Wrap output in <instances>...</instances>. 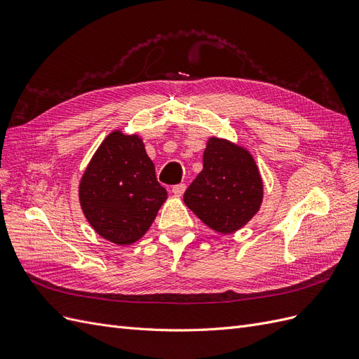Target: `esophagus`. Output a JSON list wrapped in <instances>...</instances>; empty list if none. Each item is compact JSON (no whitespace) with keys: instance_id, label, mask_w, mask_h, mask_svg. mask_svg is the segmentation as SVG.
Returning a JSON list of instances; mask_svg holds the SVG:
<instances>
[{"instance_id":"esophagus-1","label":"esophagus","mask_w":359,"mask_h":359,"mask_svg":"<svg viewBox=\"0 0 359 359\" xmlns=\"http://www.w3.org/2000/svg\"><path fill=\"white\" fill-rule=\"evenodd\" d=\"M184 191H186V184H177V186L172 187V193L175 194V196H182Z\"/></svg>"}]
</instances>
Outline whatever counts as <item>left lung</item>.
<instances>
[{"label":"left lung","instance_id":"8db88e82","mask_svg":"<svg viewBox=\"0 0 359 359\" xmlns=\"http://www.w3.org/2000/svg\"><path fill=\"white\" fill-rule=\"evenodd\" d=\"M264 182L256 161L240 145L210 137L203 169L184 193V203L220 233L241 229L259 211Z\"/></svg>","mask_w":359,"mask_h":359}]
</instances>
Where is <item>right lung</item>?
Returning <instances> with one entry per match:
<instances>
[{
	"mask_svg": "<svg viewBox=\"0 0 359 359\" xmlns=\"http://www.w3.org/2000/svg\"><path fill=\"white\" fill-rule=\"evenodd\" d=\"M166 198L142 139L119 130L106 136L79 184L86 220L104 240L118 245L142 238Z\"/></svg>",
	"mask_w": 359,
	"mask_h": 359,
	"instance_id": "add662e5",
	"label": "right lung"
}]
</instances>
